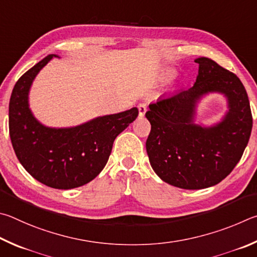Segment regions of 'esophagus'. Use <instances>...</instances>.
I'll use <instances>...</instances> for the list:
<instances>
[{
  "label": "esophagus",
  "mask_w": 257,
  "mask_h": 257,
  "mask_svg": "<svg viewBox=\"0 0 257 257\" xmlns=\"http://www.w3.org/2000/svg\"><path fill=\"white\" fill-rule=\"evenodd\" d=\"M138 108H139V115H140L141 117L145 116V114L147 112V109H148L146 103H143V102L140 103V105L138 106Z\"/></svg>",
  "instance_id": "obj_1"
}]
</instances>
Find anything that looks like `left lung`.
Returning a JSON list of instances; mask_svg holds the SVG:
<instances>
[{
    "label": "left lung",
    "mask_w": 257,
    "mask_h": 257,
    "mask_svg": "<svg viewBox=\"0 0 257 257\" xmlns=\"http://www.w3.org/2000/svg\"><path fill=\"white\" fill-rule=\"evenodd\" d=\"M192 88L151 102L146 117L151 131L146 143L149 161L164 182L184 190H201L226 178L248 143L253 118L241 81L208 57H199ZM222 93L228 111L219 123H194L196 105L208 93Z\"/></svg>",
    "instance_id": "obj_1"
}]
</instances>
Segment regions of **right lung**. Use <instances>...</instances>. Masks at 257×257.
<instances>
[{"mask_svg": "<svg viewBox=\"0 0 257 257\" xmlns=\"http://www.w3.org/2000/svg\"><path fill=\"white\" fill-rule=\"evenodd\" d=\"M48 55L17 81L9 103V131L17 158L35 179L57 190L91 182L105 167L116 137L137 118V107L99 116L73 127H48L29 108L36 75L52 60Z\"/></svg>", "mask_w": 257, "mask_h": 257, "instance_id": "add662e5", "label": "right lung"}]
</instances>
